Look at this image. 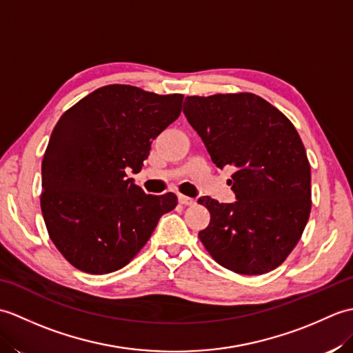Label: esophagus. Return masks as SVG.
Listing matches in <instances>:
<instances>
[{
  "mask_svg": "<svg viewBox=\"0 0 353 353\" xmlns=\"http://www.w3.org/2000/svg\"><path fill=\"white\" fill-rule=\"evenodd\" d=\"M179 201H181V203L185 205V206H192L194 203H196V200L191 199V197H186V196H183V194L179 196Z\"/></svg>",
  "mask_w": 353,
  "mask_h": 353,
  "instance_id": "34e87169",
  "label": "esophagus"
}]
</instances>
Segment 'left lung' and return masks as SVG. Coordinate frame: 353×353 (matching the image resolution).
<instances>
[{
	"mask_svg": "<svg viewBox=\"0 0 353 353\" xmlns=\"http://www.w3.org/2000/svg\"><path fill=\"white\" fill-rule=\"evenodd\" d=\"M183 114L216 167L235 168V203L199 199L211 212L201 244L230 272H272L299 243L312 205L311 165L296 127L252 92L186 97Z\"/></svg>",
	"mask_w": 353,
	"mask_h": 353,
	"instance_id": "obj_1",
	"label": "left lung"
}]
</instances>
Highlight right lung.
<instances>
[{
  "label": "right lung",
  "instance_id": "1",
  "mask_svg": "<svg viewBox=\"0 0 353 353\" xmlns=\"http://www.w3.org/2000/svg\"><path fill=\"white\" fill-rule=\"evenodd\" d=\"M182 94L130 85L95 89L59 119L42 159L41 209L48 235L80 272H117L137 256L172 192L150 196L127 179L139 172L152 141L182 112Z\"/></svg>",
  "mask_w": 353,
  "mask_h": 353
}]
</instances>
